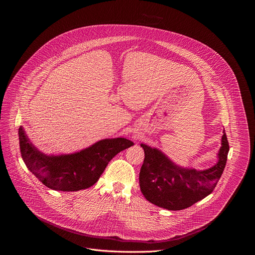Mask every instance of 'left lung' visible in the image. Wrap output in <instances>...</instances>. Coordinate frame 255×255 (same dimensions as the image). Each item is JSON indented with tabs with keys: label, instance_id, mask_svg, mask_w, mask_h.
Returning <instances> with one entry per match:
<instances>
[{
	"label": "left lung",
	"instance_id": "left-lung-1",
	"mask_svg": "<svg viewBox=\"0 0 255 255\" xmlns=\"http://www.w3.org/2000/svg\"><path fill=\"white\" fill-rule=\"evenodd\" d=\"M144 160L139 173L140 190L150 203L172 211L191 207L210 195L219 181L227 161L229 143L223 131L219 160L206 170L183 168L161 151L141 144Z\"/></svg>",
	"mask_w": 255,
	"mask_h": 255
}]
</instances>
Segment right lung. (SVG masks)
I'll return each instance as SVG.
<instances>
[{"label":"right lung","instance_id":"1","mask_svg":"<svg viewBox=\"0 0 255 255\" xmlns=\"http://www.w3.org/2000/svg\"><path fill=\"white\" fill-rule=\"evenodd\" d=\"M21 156L28 169L49 189L76 192L94 186L115 155L132 146L126 138L101 140L80 152L47 156L36 149L19 128Z\"/></svg>","mask_w":255,"mask_h":255}]
</instances>
